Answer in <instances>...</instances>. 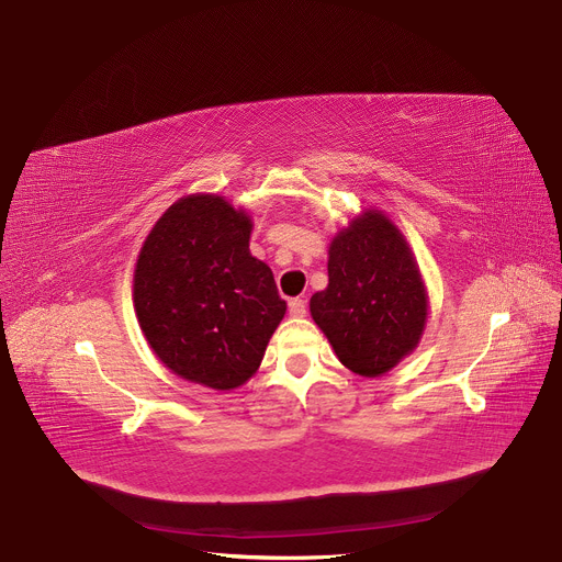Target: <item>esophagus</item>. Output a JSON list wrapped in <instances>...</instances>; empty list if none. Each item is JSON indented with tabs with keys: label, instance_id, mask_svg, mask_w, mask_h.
Returning <instances> with one entry per match:
<instances>
[{
	"label": "esophagus",
	"instance_id": "34e87169",
	"mask_svg": "<svg viewBox=\"0 0 562 562\" xmlns=\"http://www.w3.org/2000/svg\"><path fill=\"white\" fill-rule=\"evenodd\" d=\"M289 314L291 316H305L307 314V305L303 299H291L289 301Z\"/></svg>",
	"mask_w": 562,
	"mask_h": 562
}]
</instances>
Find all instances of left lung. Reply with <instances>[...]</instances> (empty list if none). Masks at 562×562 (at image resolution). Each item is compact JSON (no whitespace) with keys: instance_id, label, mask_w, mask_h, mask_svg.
Instances as JSON below:
<instances>
[{"instance_id":"1","label":"left lung","mask_w":562,"mask_h":562,"mask_svg":"<svg viewBox=\"0 0 562 562\" xmlns=\"http://www.w3.org/2000/svg\"><path fill=\"white\" fill-rule=\"evenodd\" d=\"M310 312L352 373H387L417 346L428 314L426 286L390 218L367 212L337 234L328 286L314 293Z\"/></svg>"}]
</instances>
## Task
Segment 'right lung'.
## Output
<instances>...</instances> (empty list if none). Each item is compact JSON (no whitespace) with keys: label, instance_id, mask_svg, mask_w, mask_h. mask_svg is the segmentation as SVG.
I'll use <instances>...</instances> for the list:
<instances>
[{"label":"right lung","instance_id":"obj_1","mask_svg":"<svg viewBox=\"0 0 562 562\" xmlns=\"http://www.w3.org/2000/svg\"><path fill=\"white\" fill-rule=\"evenodd\" d=\"M250 229L223 198L189 195L157 221L136 261L147 344L172 373L212 390L244 385L286 312L271 269L250 255Z\"/></svg>","mask_w":562,"mask_h":562}]
</instances>
